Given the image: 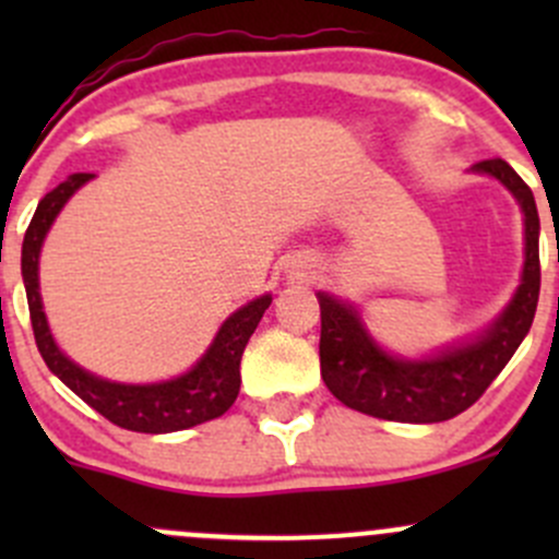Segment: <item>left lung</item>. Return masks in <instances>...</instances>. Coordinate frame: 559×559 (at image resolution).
<instances>
[{"mask_svg": "<svg viewBox=\"0 0 559 559\" xmlns=\"http://www.w3.org/2000/svg\"><path fill=\"white\" fill-rule=\"evenodd\" d=\"M473 170L498 178L524 213L520 289L481 335L425 359L392 357L365 330L357 308L319 292L321 379L348 408L411 425L454 419L487 392L530 332L540 292V222L533 191L503 159H484Z\"/></svg>", "mask_w": 559, "mask_h": 559, "instance_id": "obj_1", "label": "left lung"}]
</instances>
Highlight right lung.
<instances>
[{
  "label": "right lung",
  "instance_id": "right-lung-1",
  "mask_svg": "<svg viewBox=\"0 0 559 559\" xmlns=\"http://www.w3.org/2000/svg\"><path fill=\"white\" fill-rule=\"evenodd\" d=\"M92 178V173H75L64 183L56 186L53 191H48L39 200L29 229L24 235L21 273H24L32 330H35V341L45 365L83 403L92 405L97 414H103L107 421L123 427V430L159 436V432L186 430V427L202 425V421L227 414L229 405L235 403L240 392V357H243V348L248 337L257 330L259 319L273 302L270 295L257 297L248 306L238 308L224 321L200 362L189 373L162 381V384H116V381H105L72 362L56 346L43 311V297H39V248H43L45 235H48L50 224L59 216L61 207L67 205V200Z\"/></svg>",
  "mask_w": 559,
  "mask_h": 559
}]
</instances>
